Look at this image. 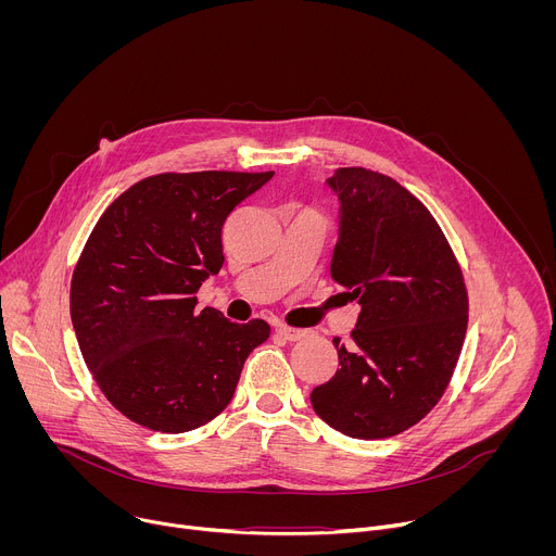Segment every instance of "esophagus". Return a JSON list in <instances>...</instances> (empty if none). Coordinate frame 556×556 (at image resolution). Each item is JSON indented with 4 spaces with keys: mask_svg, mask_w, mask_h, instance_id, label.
I'll use <instances>...</instances> for the list:
<instances>
[{
    "mask_svg": "<svg viewBox=\"0 0 556 556\" xmlns=\"http://www.w3.org/2000/svg\"><path fill=\"white\" fill-rule=\"evenodd\" d=\"M277 332L286 339V341H301L307 337V330H299V328H290V326H279Z\"/></svg>",
    "mask_w": 556,
    "mask_h": 556,
    "instance_id": "obj_1",
    "label": "esophagus"
}]
</instances>
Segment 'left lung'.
Masks as SVG:
<instances>
[{
    "instance_id": "1",
    "label": "left lung",
    "mask_w": 556,
    "mask_h": 556,
    "mask_svg": "<svg viewBox=\"0 0 556 556\" xmlns=\"http://www.w3.org/2000/svg\"><path fill=\"white\" fill-rule=\"evenodd\" d=\"M328 182L341 200L330 273L361 314L350 343L332 341L341 367L309 401L343 435L391 438L418 425L446 391L468 292L440 224L403 185L363 167H343Z\"/></svg>"
}]
</instances>
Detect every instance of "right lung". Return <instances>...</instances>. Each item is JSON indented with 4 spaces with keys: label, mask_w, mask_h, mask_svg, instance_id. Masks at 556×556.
Here are the masks:
<instances>
[{
    "label": "right lung",
    "mask_w": 556,
    "mask_h": 556,
    "mask_svg": "<svg viewBox=\"0 0 556 556\" xmlns=\"http://www.w3.org/2000/svg\"><path fill=\"white\" fill-rule=\"evenodd\" d=\"M275 172L155 174L99 217L70 283V316L105 399L131 422L185 433L230 403L249 354L270 337L264 319L230 324L198 307L224 264L230 211Z\"/></svg>",
    "instance_id": "1"
}]
</instances>
